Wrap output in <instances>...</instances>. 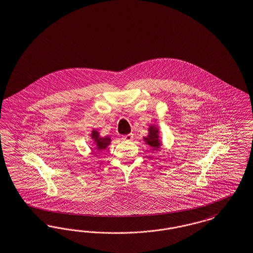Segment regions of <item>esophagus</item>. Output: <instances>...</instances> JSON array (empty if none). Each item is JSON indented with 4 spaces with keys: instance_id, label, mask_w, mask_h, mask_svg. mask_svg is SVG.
<instances>
[{
    "instance_id": "esophagus-1",
    "label": "esophagus",
    "mask_w": 253,
    "mask_h": 253,
    "mask_svg": "<svg viewBox=\"0 0 253 253\" xmlns=\"http://www.w3.org/2000/svg\"><path fill=\"white\" fill-rule=\"evenodd\" d=\"M122 139L124 141H131L133 139V135L132 134H127V135H124L122 136Z\"/></svg>"
}]
</instances>
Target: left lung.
Returning <instances> with one entry per match:
<instances>
[{"label": "left lung", "mask_w": 253, "mask_h": 253, "mask_svg": "<svg viewBox=\"0 0 253 253\" xmlns=\"http://www.w3.org/2000/svg\"><path fill=\"white\" fill-rule=\"evenodd\" d=\"M149 133L146 137H143L145 143L152 148L154 151H157L160 149L162 141L160 140V135H159V129L155 125H150L149 129Z\"/></svg>", "instance_id": "1"}]
</instances>
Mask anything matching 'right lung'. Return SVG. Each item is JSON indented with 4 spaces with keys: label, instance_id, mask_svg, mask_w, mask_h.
Instances as JSON below:
<instances>
[{
    "label": "right lung",
    "instance_id": "1",
    "mask_svg": "<svg viewBox=\"0 0 253 253\" xmlns=\"http://www.w3.org/2000/svg\"><path fill=\"white\" fill-rule=\"evenodd\" d=\"M91 138L94 140V143L96 144V150L101 152L102 150H105L107 146L110 145L111 138L109 136H104L101 137L100 132L97 131L96 129H93L91 131Z\"/></svg>",
    "mask_w": 253,
    "mask_h": 253
}]
</instances>
